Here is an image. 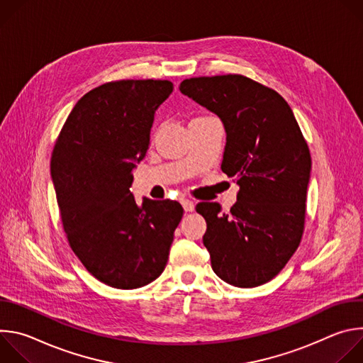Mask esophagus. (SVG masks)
Wrapping results in <instances>:
<instances>
[{
    "mask_svg": "<svg viewBox=\"0 0 363 363\" xmlns=\"http://www.w3.org/2000/svg\"><path fill=\"white\" fill-rule=\"evenodd\" d=\"M181 203H182L184 210H185L186 213H192V211H194V208H195V203H194L191 199L182 198V199H181Z\"/></svg>",
    "mask_w": 363,
    "mask_h": 363,
    "instance_id": "esophagus-1",
    "label": "esophagus"
}]
</instances>
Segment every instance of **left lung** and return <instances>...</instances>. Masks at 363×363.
Returning a JSON list of instances; mask_svg holds the SVG:
<instances>
[{
    "instance_id": "left-lung-1",
    "label": "left lung",
    "mask_w": 363,
    "mask_h": 363,
    "mask_svg": "<svg viewBox=\"0 0 363 363\" xmlns=\"http://www.w3.org/2000/svg\"><path fill=\"white\" fill-rule=\"evenodd\" d=\"M179 90L218 115L227 132L221 169L240 191L230 213L216 202L195 210L206 221L203 245L214 273L235 287L274 279L304 231L312 158L289 103L242 74L185 79Z\"/></svg>"
}]
</instances>
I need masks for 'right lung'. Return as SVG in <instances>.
Segmentation results:
<instances>
[{
    "instance_id": "add662e5",
    "label": "right lung",
    "mask_w": 363,
    "mask_h": 363,
    "mask_svg": "<svg viewBox=\"0 0 363 363\" xmlns=\"http://www.w3.org/2000/svg\"><path fill=\"white\" fill-rule=\"evenodd\" d=\"M169 80H116L87 91L67 116L51 153L63 230L99 281L130 290L165 270L184 208L177 201L135 202V162L147 150L155 111Z\"/></svg>"
}]
</instances>
